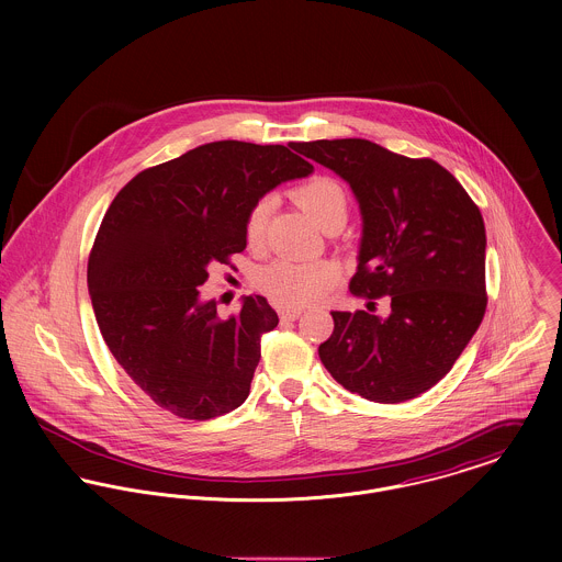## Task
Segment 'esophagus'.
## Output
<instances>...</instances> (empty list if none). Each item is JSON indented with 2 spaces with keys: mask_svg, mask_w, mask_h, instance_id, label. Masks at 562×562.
Here are the masks:
<instances>
[{
  "mask_svg": "<svg viewBox=\"0 0 562 562\" xmlns=\"http://www.w3.org/2000/svg\"><path fill=\"white\" fill-rule=\"evenodd\" d=\"M301 310H279V318L281 322H294L301 318Z\"/></svg>",
  "mask_w": 562,
  "mask_h": 562,
  "instance_id": "esophagus-1",
  "label": "esophagus"
}]
</instances>
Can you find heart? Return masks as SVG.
<instances>
[{
	"label": "heart",
	"mask_w": 562,
	"mask_h": 562,
	"mask_svg": "<svg viewBox=\"0 0 562 562\" xmlns=\"http://www.w3.org/2000/svg\"><path fill=\"white\" fill-rule=\"evenodd\" d=\"M299 205L321 225L322 229L344 223L348 216V196L344 188L330 177H312L294 190ZM272 196H259L246 212L244 238L248 246L263 240ZM339 266L333 259H290L281 257L257 272V288L279 307L301 310L316 303L337 281Z\"/></svg>",
	"instance_id": "obj_1"
}]
</instances>
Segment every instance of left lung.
<instances>
[{"mask_svg":"<svg viewBox=\"0 0 562 562\" xmlns=\"http://www.w3.org/2000/svg\"><path fill=\"white\" fill-rule=\"evenodd\" d=\"M346 179L363 238L350 292L370 312H330L318 355L330 376L366 401L417 398L454 366L486 310L481 210L441 164L406 158L363 138L294 145ZM390 295L387 319L373 316Z\"/></svg>","mask_w":562,"mask_h":562,"instance_id":"obj_1","label":"left lung"}]
</instances>
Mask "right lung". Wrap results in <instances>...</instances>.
I'll list each match as a JSON object with an SVG mask.
<instances>
[{
	"label": "right lung",
	"mask_w": 562,
	"mask_h": 562,
	"mask_svg": "<svg viewBox=\"0 0 562 562\" xmlns=\"http://www.w3.org/2000/svg\"><path fill=\"white\" fill-rule=\"evenodd\" d=\"M312 170L283 145L221 140L145 168L114 196L88 257L90 301L116 363L164 411L203 422L246 401L279 316L255 294L223 321L199 288L246 248L252 201Z\"/></svg>",
	"instance_id": "obj_1"
}]
</instances>
